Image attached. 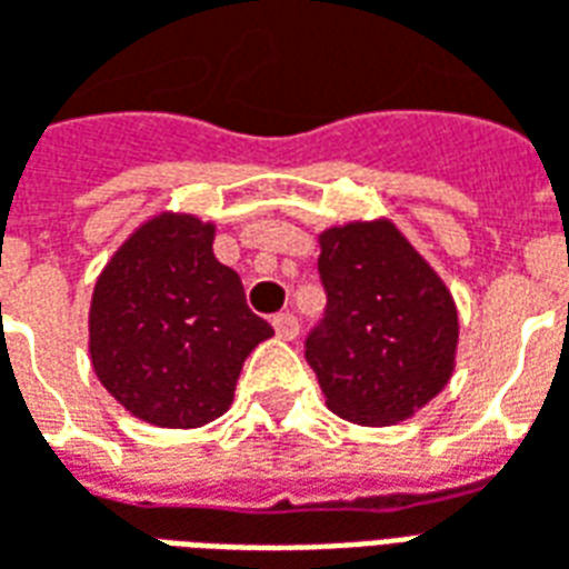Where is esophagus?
Here are the masks:
<instances>
[{"label": "esophagus", "instance_id": "esophagus-1", "mask_svg": "<svg viewBox=\"0 0 569 569\" xmlns=\"http://www.w3.org/2000/svg\"><path fill=\"white\" fill-rule=\"evenodd\" d=\"M273 329H277V335H280L283 341H292L298 335L296 313H277V317H273Z\"/></svg>", "mask_w": 569, "mask_h": 569}]
</instances>
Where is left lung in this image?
Masks as SVG:
<instances>
[{
    "label": "left lung",
    "instance_id": "left-lung-1",
    "mask_svg": "<svg viewBox=\"0 0 569 569\" xmlns=\"http://www.w3.org/2000/svg\"><path fill=\"white\" fill-rule=\"evenodd\" d=\"M326 313L305 357L338 418L390 427L451 381L457 308L418 249L387 219L320 234Z\"/></svg>",
    "mask_w": 569,
    "mask_h": 569
}]
</instances>
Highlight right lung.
<instances>
[{"mask_svg":"<svg viewBox=\"0 0 569 569\" xmlns=\"http://www.w3.org/2000/svg\"><path fill=\"white\" fill-rule=\"evenodd\" d=\"M216 228L161 212L121 243L91 298V362L133 418L191 429L234 402L243 359L273 329L247 308Z\"/></svg>","mask_w":569,"mask_h":569,"instance_id":"1","label":"right lung"}]
</instances>
